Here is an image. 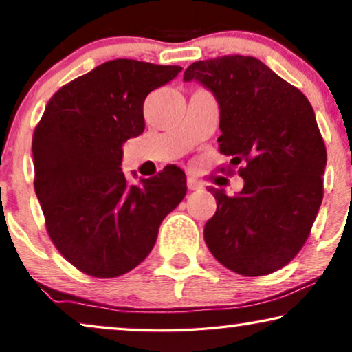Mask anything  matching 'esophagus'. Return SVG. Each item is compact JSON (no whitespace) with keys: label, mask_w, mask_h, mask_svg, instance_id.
I'll return each mask as SVG.
<instances>
[{"label":"esophagus","mask_w":352,"mask_h":352,"mask_svg":"<svg viewBox=\"0 0 352 352\" xmlns=\"http://www.w3.org/2000/svg\"><path fill=\"white\" fill-rule=\"evenodd\" d=\"M187 187H189L190 190H197V189H201V182L194 179V177H187Z\"/></svg>","instance_id":"1"}]
</instances>
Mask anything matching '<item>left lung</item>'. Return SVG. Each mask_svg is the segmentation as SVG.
<instances>
[{
    "instance_id": "obj_1",
    "label": "left lung",
    "mask_w": 352,
    "mask_h": 352,
    "mask_svg": "<svg viewBox=\"0 0 352 352\" xmlns=\"http://www.w3.org/2000/svg\"><path fill=\"white\" fill-rule=\"evenodd\" d=\"M184 80L213 91L219 152L245 181L234 197L210 189L218 208L205 224V242L240 276L276 272L300 253L324 199L327 148L312 105L252 56L194 62Z\"/></svg>"
}]
</instances>
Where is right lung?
Wrapping results in <instances>:
<instances>
[{
	"instance_id": "obj_1",
	"label": "right lung",
	"mask_w": 352,
	"mask_h": 352,
	"mask_svg": "<svg viewBox=\"0 0 352 352\" xmlns=\"http://www.w3.org/2000/svg\"><path fill=\"white\" fill-rule=\"evenodd\" d=\"M181 72L133 59L104 62L62 86L32 139L35 192L47 235L91 277L112 278L142 263L165 216L184 199L181 168L129 184L123 142L142 134L144 100Z\"/></svg>"
}]
</instances>
